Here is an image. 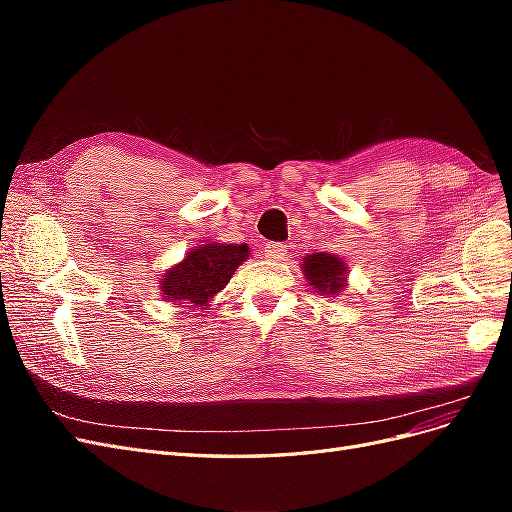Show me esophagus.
<instances>
[{
	"instance_id": "obj_1",
	"label": "esophagus",
	"mask_w": 512,
	"mask_h": 512,
	"mask_svg": "<svg viewBox=\"0 0 512 512\" xmlns=\"http://www.w3.org/2000/svg\"><path fill=\"white\" fill-rule=\"evenodd\" d=\"M262 252H265V258H269V260H282L288 252V247L284 243H267Z\"/></svg>"
}]
</instances>
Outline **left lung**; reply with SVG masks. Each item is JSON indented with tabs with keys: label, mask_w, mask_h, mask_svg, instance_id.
Listing matches in <instances>:
<instances>
[{
	"label": "left lung",
	"mask_w": 512,
	"mask_h": 512,
	"mask_svg": "<svg viewBox=\"0 0 512 512\" xmlns=\"http://www.w3.org/2000/svg\"><path fill=\"white\" fill-rule=\"evenodd\" d=\"M303 277L307 284L316 292L327 294V297H335L348 286V267L346 262L329 252H316L307 254L303 258Z\"/></svg>",
	"instance_id": "8db88e82"
}]
</instances>
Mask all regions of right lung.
<instances>
[{
  "mask_svg": "<svg viewBox=\"0 0 512 512\" xmlns=\"http://www.w3.org/2000/svg\"><path fill=\"white\" fill-rule=\"evenodd\" d=\"M250 258L247 243L207 241L194 247L160 282L162 297L168 303L207 309L215 294L226 288L241 262Z\"/></svg>",
  "mask_w": 512,
  "mask_h": 512,
  "instance_id": "right-lung-1",
  "label": "right lung"
}]
</instances>
